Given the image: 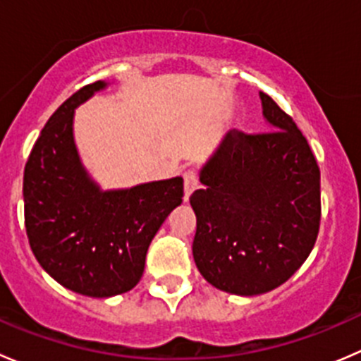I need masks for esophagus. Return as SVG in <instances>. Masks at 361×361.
<instances>
[{
	"label": "esophagus",
	"instance_id": "esophagus-1",
	"mask_svg": "<svg viewBox=\"0 0 361 361\" xmlns=\"http://www.w3.org/2000/svg\"><path fill=\"white\" fill-rule=\"evenodd\" d=\"M183 185H185V201L190 197L192 192L199 187V176L194 169H188L185 171L183 174Z\"/></svg>",
	"mask_w": 361,
	"mask_h": 361
}]
</instances>
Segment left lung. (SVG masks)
Returning <instances> with one entry per match:
<instances>
[{"mask_svg": "<svg viewBox=\"0 0 361 361\" xmlns=\"http://www.w3.org/2000/svg\"><path fill=\"white\" fill-rule=\"evenodd\" d=\"M274 130H234L202 167L190 195L197 216L194 260L224 292L278 288L311 253L322 220L319 167L292 116L260 92Z\"/></svg>", "mask_w": 361, "mask_h": 361, "instance_id": "left-lung-1", "label": "left lung"}]
</instances>
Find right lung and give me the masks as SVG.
<instances>
[{"label":"right lung","instance_id":"right-lung-1","mask_svg":"<svg viewBox=\"0 0 361 361\" xmlns=\"http://www.w3.org/2000/svg\"><path fill=\"white\" fill-rule=\"evenodd\" d=\"M104 82L64 101L36 140L24 167V221L36 260L71 292L111 297L137 285L148 246L181 204L183 178L101 192L73 143V113Z\"/></svg>","mask_w":361,"mask_h":361}]
</instances>
